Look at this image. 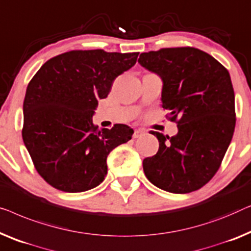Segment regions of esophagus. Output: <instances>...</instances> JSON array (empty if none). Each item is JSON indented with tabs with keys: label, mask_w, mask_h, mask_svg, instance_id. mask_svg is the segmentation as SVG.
<instances>
[{
	"label": "esophagus",
	"mask_w": 251,
	"mask_h": 251,
	"mask_svg": "<svg viewBox=\"0 0 251 251\" xmlns=\"http://www.w3.org/2000/svg\"><path fill=\"white\" fill-rule=\"evenodd\" d=\"M144 133H146V132H144L143 129H135V130H134V134H133V139H137V137L142 136Z\"/></svg>",
	"instance_id": "esophagus-1"
}]
</instances>
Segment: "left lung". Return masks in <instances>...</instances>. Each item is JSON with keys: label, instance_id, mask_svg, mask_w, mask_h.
Segmentation results:
<instances>
[{"label": "left lung", "instance_id": "obj_1", "mask_svg": "<svg viewBox=\"0 0 251 251\" xmlns=\"http://www.w3.org/2000/svg\"><path fill=\"white\" fill-rule=\"evenodd\" d=\"M139 63L161 77L162 108L178 128L172 137L151 130L159 149L143 160L144 174L165 191L199 190L216 174L234 133L230 74L210 54L191 47L144 52Z\"/></svg>", "mask_w": 251, "mask_h": 251}]
</instances>
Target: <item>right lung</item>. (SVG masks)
Instances as JSON below:
<instances>
[{"label":"right lung","instance_id":"obj_1","mask_svg":"<svg viewBox=\"0 0 251 251\" xmlns=\"http://www.w3.org/2000/svg\"><path fill=\"white\" fill-rule=\"evenodd\" d=\"M139 52L73 50L48 60L28 84L23 139L38 174L63 192H83L107 175V157L132 139L124 124L99 129L92 116Z\"/></svg>","mask_w":251,"mask_h":251}]
</instances>
